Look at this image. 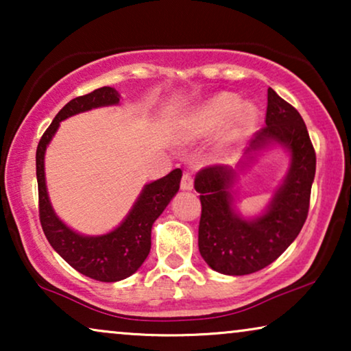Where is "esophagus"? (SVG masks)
I'll use <instances>...</instances> for the list:
<instances>
[{
	"instance_id": "34e87169",
	"label": "esophagus",
	"mask_w": 351,
	"mask_h": 351,
	"mask_svg": "<svg viewBox=\"0 0 351 351\" xmlns=\"http://www.w3.org/2000/svg\"><path fill=\"white\" fill-rule=\"evenodd\" d=\"M180 189L182 190H191V189H193V176H191L190 172H184V176H182Z\"/></svg>"
}]
</instances>
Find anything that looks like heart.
Masks as SVG:
<instances>
[{"label":"heart","mask_w":351,"mask_h":351,"mask_svg":"<svg viewBox=\"0 0 351 351\" xmlns=\"http://www.w3.org/2000/svg\"><path fill=\"white\" fill-rule=\"evenodd\" d=\"M256 119L257 110L252 104H239L238 95L220 93L195 110L186 132L190 137L208 136L225 124L220 142L223 147H233L247 136Z\"/></svg>","instance_id":"1"}]
</instances>
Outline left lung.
I'll list each match as a JSON object with an SVG mask.
<instances>
[{"instance_id": "obj_1", "label": "left lung", "mask_w": 351, "mask_h": 351, "mask_svg": "<svg viewBox=\"0 0 351 351\" xmlns=\"http://www.w3.org/2000/svg\"><path fill=\"white\" fill-rule=\"evenodd\" d=\"M265 124L244 155L251 160L252 153L278 143L289 150L291 166L262 215L244 219L233 209L232 186L237 179L233 167L213 165L195 177L201 199L199 254L213 270L223 275H249L270 265L291 246L308 215L316 171L313 143L300 113L271 88H268Z\"/></svg>"}]
</instances>
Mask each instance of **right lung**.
Instances as JSON below:
<instances>
[{
    "instance_id": "right-lung-1",
    "label": "right lung",
    "mask_w": 351,
    "mask_h": 351,
    "mask_svg": "<svg viewBox=\"0 0 351 351\" xmlns=\"http://www.w3.org/2000/svg\"><path fill=\"white\" fill-rule=\"evenodd\" d=\"M119 104L117 89L99 88L93 93L70 100L43 134L36 148V180L40 199V222L47 241L64 261L81 275L104 282L121 281L136 273L150 252L152 227L169 204L180 186L182 171L169 174L143 186L132 209L121 225L100 237H84L71 230L57 217L47 196L45 179V153L60 121L88 110Z\"/></svg>"
}]
</instances>
